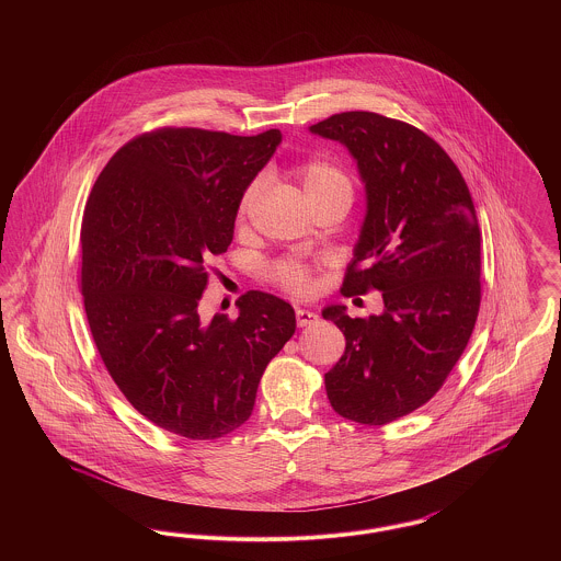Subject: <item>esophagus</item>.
Masks as SVG:
<instances>
[{"label":"esophagus","mask_w":561,"mask_h":561,"mask_svg":"<svg viewBox=\"0 0 561 561\" xmlns=\"http://www.w3.org/2000/svg\"><path fill=\"white\" fill-rule=\"evenodd\" d=\"M318 321V316L313 313V311H309V309H296V323H298V328H307V325H311V323H316Z\"/></svg>","instance_id":"34e87169"}]
</instances>
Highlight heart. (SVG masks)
Instances as JSON below:
<instances>
[{
    "label": "heart",
    "mask_w": 561,
    "mask_h": 561,
    "mask_svg": "<svg viewBox=\"0 0 561 561\" xmlns=\"http://www.w3.org/2000/svg\"><path fill=\"white\" fill-rule=\"evenodd\" d=\"M294 174L300 181L302 191L311 204H316L321 197L334 195V193L351 195V181H348L347 174L330 160L313 158V160L302 161L294 170ZM263 187H265V183L261 176L250 181V185L241 193L240 214H248L254 208V204L259 202V197L263 193ZM271 277L284 290L298 294V296H305L313 290V271L307 263L296 261V259L275 261L271 265Z\"/></svg>",
    "instance_id": "heart-1"
}]
</instances>
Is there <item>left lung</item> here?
<instances>
[{"instance_id":"left-lung-1","label":"left lung","mask_w":561,"mask_h":561,"mask_svg":"<svg viewBox=\"0 0 561 561\" xmlns=\"http://www.w3.org/2000/svg\"><path fill=\"white\" fill-rule=\"evenodd\" d=\"M339 140L366 185V218L341 293H382L380 316L330 305L347 347L325 374L334 412L387 425L427 403L467 347L481 300V231L469 187L423 130L370 111L309 128Z\"/></svg>"}]
</instances>
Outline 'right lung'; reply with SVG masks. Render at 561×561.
Instances as JSON below:
<instances>
[{"instance_id":"1","label":"right lung","mask_w":561,"mask_h":561,"mask_svg":"<svg viewBox=\"0 0 561 561\" xmlns=\"http://www.w3.org/2000/svg\"><path fill=\"white\" fill-rule=\"evenodd\" d=\"M279 142V130L140 134L108 160L83 210L81 294L105 368L147 421L187 439L250 419L261 376L296 330L290 302L259 290L238 300V320L197 311L241 193Z\"/></svg>"}]
</instances>
